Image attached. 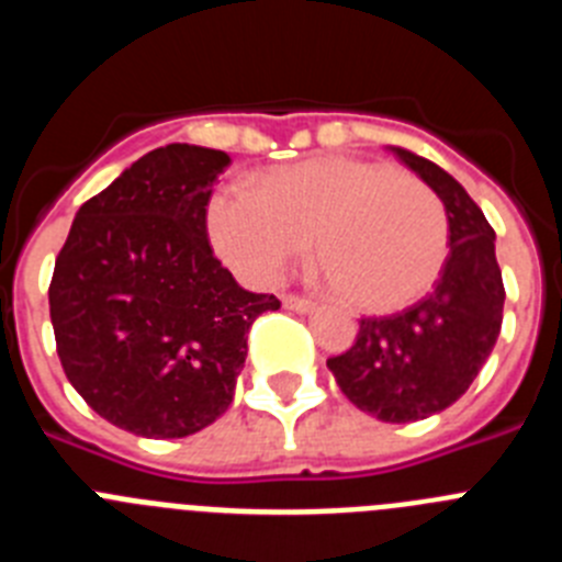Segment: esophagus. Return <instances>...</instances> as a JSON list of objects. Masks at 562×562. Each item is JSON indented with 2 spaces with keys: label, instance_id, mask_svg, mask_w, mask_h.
Instances as JSON below:
<instances>
[{
  "label": "esophagus",
  "instance_id": "esophagus-1",
  "mask_svg": "<svg viewBox=\"0 0 562 562\" xmlns=\"http://www.w3.org/2000/svg\"><path fill=\"white\" fill-rule=\"evenodd\" d=\"M281 304H284L286 310H292V312H312V310H315V301H310V297H301V295H284V297H281Z\"/></svg>",
  "mask_w": 562,
  "mask_h": 562
}]
</instances>
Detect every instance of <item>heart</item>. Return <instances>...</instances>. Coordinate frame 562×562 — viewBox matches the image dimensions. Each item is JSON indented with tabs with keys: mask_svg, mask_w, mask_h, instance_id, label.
<instances>
[{
	"mask_svg": "<svg viewBox=\"0 0 562 562\" xmlns=\"http://www.w3.org/2000/svg\"><path fill=\"white\" fill-rule=\"evenodd\" d=\"M207 233L233 270L276 284L315 238V267L340 304L385 315L430 290L448 258V213L394 166L321 157L222 186Z\"/></svg>",
	"mask_w": 562,
	"mask_h": 562,
	"instance_id": "heart-1",
	"label": "heart"
}]
</instances>
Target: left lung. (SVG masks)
Here are the masks:
<instances>
[{"instance_id":"8db88e82","label":"left lung","mask_w":562,"mask_h":562,"mask_svg":"<svg viewBox=\"0 0 562 562\" xmlns=\"http://www.w3.org/2000/svg\"><path fill=\"white\" fill-rule=\"evenodd\" d=\"M391 151L428 182L448 213L450 252L419 304L362 317L349 351L326 366L349 402L382 422L428 419L450 408L479 376L504 321L495 231L445 168L408 148Z\"/></svg>"}]
</instances>
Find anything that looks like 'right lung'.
I'll list each match as a JSON object with an SVG mask.
<instances>
[{
	"instance_id": "obj_1",
	"label": "right lung",
	"mask_w": 562,
	"mask_h": 562,
	"mask_svg": "<svg viewBox=\"0 0 562 562\" xmlns=\"http://www.w3.org/2000/svg\"><path fill=\"white\" fill-rule=\"evenodd\" d=\"M231 157L171 143L83 202L49 281L58 360L89 408L146 439L220 419L247 357L258 295L213 256L207 202Z\"/></svg>"
}]
</instances>
